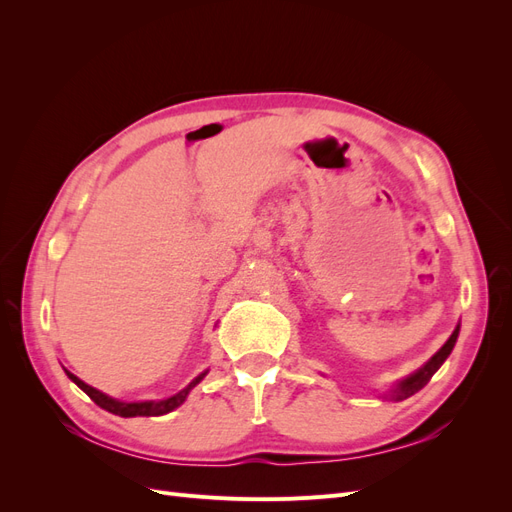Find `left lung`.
Instances as JSON below:
<instances>
[{"label": "left lung", "mask_w": 512, "mask_h": 512, "mask_svg": "<svg viewBox=\"0 0 512 512\" xmlns=\"http://www.w3.org/2000/svg\"><path fill=\"white\" fill-rule=\"evenodd\" d=\"M457 337H459V324L455 327L453 335L446 339V344H444L436 354H433L431 359H429L421 369H416L414 374H410L408 378L399 380V382L395 384V389H391L389 397L395 399V401H401V399H408V397H412L414 393L421 391L423 386L431 380V376L436 374V371L442 367V363L448 359V354H451V350L455 348Z\"/></svg>", "instance_id": "left-lung-1"}]
</instances>
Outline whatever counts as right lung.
Here are the masks:
<instances>
[{
  "label": "right lung",
  "instance_id": "add662e5",
  "mask_svg": "<svg viewBox=\"0 0 512 512\" xmlns=\"http://www.w3.org/2000/svg\"><path fill=\"white\" fill-rule=\"evenodd\" d=\"M66 374H68V378H70L76 386H79L81 391H85V393L91 397V401H96V404H98L100 408H104L106 412H111V414H117V416H123V418H130V416H162V414L173 412L175 408H179V406L183 404L185 397H188V393L194 389V386L207 376V371H203V374L196 376V378H194L188 386H185L183 391H179L177 395L168 397V399H160V401H119V399H113V397L104 395L102 391L94 389V386L85 384L81 378H76L74 374H70L68 369H66Z\"/></svg>",
  "mask_w": 512,
  "mask_h": 512
}]
</instances>
